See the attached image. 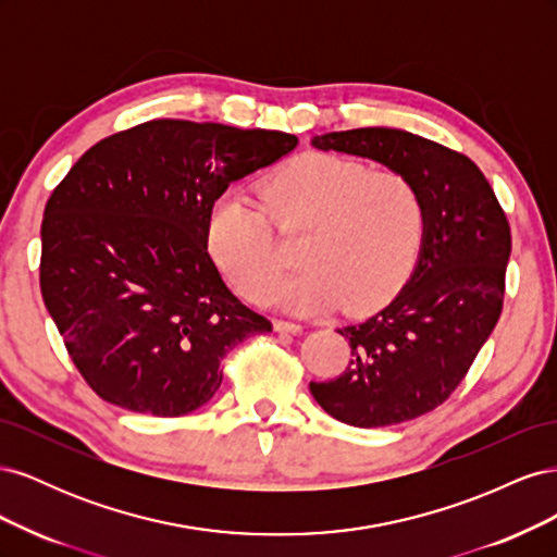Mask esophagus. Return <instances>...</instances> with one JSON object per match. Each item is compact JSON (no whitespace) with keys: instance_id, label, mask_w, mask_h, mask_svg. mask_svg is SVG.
<instances>
[{"instance_id":"esophagus-1","label":"esophagus","mask_w":557,"mask_h":557,"mask_svg":"<svg viewBox=\"0 0 557 557\" xmlns=\"http://www.w3.org/2000/svg\"><path fill=\"white\" fill-rule=\"evenodd\" d=\"M276 332H288V334H301V325L290 323V320H274Z\"/></svg>"}]
</instances>
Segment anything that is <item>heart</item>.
I'll return each instance as SVG.
<instances>
[{"label":"heart","mask_w":557,"mask_h":557,"mask_svg":"<svg viewBox=\"0 0 557 557\" xmlns=\"http://www.w3.org/2000/svg\"><path fill=\"white\" fill-rule=\"evenodd\" d=\"M262 205L244 195L215 201L209 223L211 256L246 299L313 313L339 307L369 311L395 297L413 274L428 230L425 201L397 172H369L356 160L305 156L269 176ZM272 214L284 228H307L300 263L308 269L275 283L282 259ZM277 290L274 292L273 288Z\"/></svg>","instance_id":"b5f03b06"}]
</instances>
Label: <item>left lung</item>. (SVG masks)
Returning <instances> with one entry per match:
<instances>
[{"label": "left lung", "mask_w": 557, "mask_h": 557, "mask_svg": "<svg viewBox=\"0 0 557 557\" xmlns=\"http://www.w3.org/2000/svg\"><path fill=\"white\" fill-rule=\"evenodd\" d=\"M311 146L374 160L423 195L428 230L411 278L385 309L339 330L352 356L346 372L309 383L346 425L413 420L448 399L497 325L509 221L474 162L411 132L360 127L320 134Z\"/></svg>", "instance_id": "obj_1"}]
</instances>
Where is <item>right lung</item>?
<instances>
[{
  "label": "right lung",
  "mask_w": 557,
  "mask_h": 557,
  "mask_svg": "<svg viewBox=\"0 0 557 557\" xmlns=\"http://www.w3.org/2000/svg\"><path fill=\"white\" fill-rule=\"evenodd\" d=\"M295 134L150 121L95 144L50 195L41 295L92 391L162 418L207 404L221 360L272 323L209 256L215 199L295 150Z\"/></svg>",
  "instance_id": "add662e5"
}]
</instances>
